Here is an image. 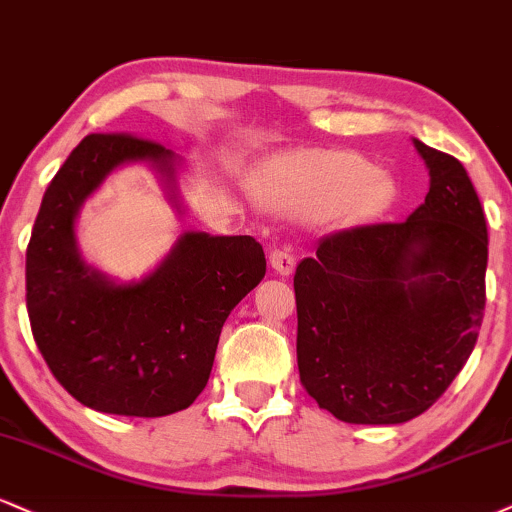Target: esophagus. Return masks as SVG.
Wrapping results in <instances>:
<instances>
[{"mask_svg": "<svg viewBox=\"0 0 512 512\" xmlns=\"http://www.w3.org/2000/svg\"><path fill=\"white\" fill-rule=\"evenodd\" d=\"M269 264H272L276 274L288 276V274L293 272V267H295V257L286 248H279V250L269 252Z\"/></svg>", "mask_w": 512, "mask_h": 512, "instance_id": "1", "label": "esophagus"}]
</instances>
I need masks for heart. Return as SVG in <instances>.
I'll list each match as a JSON object with an SVG mask.
<instances>
[{
    "label": "heart",
    "instance_id": "b5f03b06",
    "mask_svg": "<svg viewBox=\"0 0 512 512\" xmlns=\"http://www.w3.org/2000/svg\"><path fill=\"white\" fill-rule=\"evenodd\" d=\"M391 174L353 150H300L276 157L264 171L267 202L295 217L341 209L353 221L377 219L396 202Z\"/></svg>",
    "mask_w": 512,
    "mask_h": 512
}]
</instances>
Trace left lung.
Segmentation results:
<instances>
[{"mask_svg":"<svg viewBox=\"0 0 512 512\" xmlns=\"http://www.w3.org/2000/svg\"><path fill=\"white\" fill-rule=\"evenodd\" d=\"M429 193L403 224L319 240L295 269L300 381L336 420L400 424L429 410L477 343L489 236L465 166L412 140Z\"/></svg>","mask_w":512,"mask_h":512,"instance_id":"left-lung-1","label":"left lung"}]
</instances>
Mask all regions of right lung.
Listing matches in <instances>:
<instances>
[{
	"mask_svg": "<svg viewBox=\"0 0 512 512\" xmlns=\"http://www.w3.org/2000/svg\"><path fill=\"white\" fill-rule=\"evenodd\" d=\"M147 164L178 214V169L166 147L92 133L52 178L26 252V303L47 367L78 403L126 417L186 410L207 386L226 317L264 279L250 236L186 231L155 272L116 281L83 260L76 221L119 166Z\"/></svg>",
	"mask_w": 512,
	"mask_h": 512,
	"instance_id": "1",
	"label": "right lung"
}]
</instances>
